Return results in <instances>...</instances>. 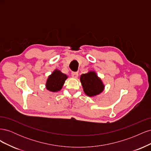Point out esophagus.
<instances>
[{"instance_id":"obj_1","label":"esophagus","mask_w":151,"mask_h":151,"mask_svg":"<svg viewBox=\"0 0 151 151\" xmlns=\"http://www.w3.org/2000/svg\"><path fill=\"white\" fill-rule=\"evenodd\" d=\"M71 75H72V77H73V78H77V77H78V72H72L71 73Z\"/></svg>"}]
</instances>
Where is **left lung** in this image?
I'll list each match as a JSON object with an SVG mask.
<instances>
[{"instance_id":"obj_1","label":"left lung","mask_w":151,"mask_h":151,"mask_svg":"<svg viewBox=\"0 0 151 151\" xmlns=\"http://www.w3.org/2000/svg\"><path fill=\"white\" fill-rule=\"evenodd\" d=\"M80 81L84 93L89 97L96 96L104 91V85L94 71L82 74Z\"/></svg>"}]
</instances>
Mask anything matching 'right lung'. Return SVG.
I'll use <instances>...</instances> for the list:
<instances>
[{
	"instance_id": "1",
	"label": "right lung",
	"mask_w": 151,
	"mask_h": 151,
	"mask_svg": "<svg viewBox=\"0 0 151 151\" xmlns=\"http://www.w3.org/2000/svg\"><path fill=\"white\" fill-rule=\"evenodd\" d=\"M67 78V75L63 74L60 70L55 69L48 76L45 86L51 92H58L61 90Z\"/></svg>"
}]
</instances>
